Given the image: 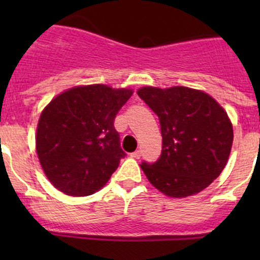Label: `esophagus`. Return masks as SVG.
<instances>
[{"label":"esophagus","instance_id":"esophagus-1","mask_svg":"<svg viewBox=\"0 0 260 260\" xmlns=\"http://www.w3.org/2000/svg\"><path fill=\"white\" fill-rule=\"evenodd\" d=\"M131 157H133V158H137V159L141 158V151H140V149L132 152V153H131Z\"/></svg>","mask_w":260,"mask_h":260}]
</instances>
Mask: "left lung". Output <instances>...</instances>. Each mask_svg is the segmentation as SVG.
Returning <instances> with one entry per match:
<instances>
[{"label":"left lung","instance_id":"1","mask_svg":"<svg viewBox=\"0 0 260 260\" xmlns=\"http://www.w3.org/2000/svg\"><path fill=\"white\" fill-rule=\"evenodd\" d=\"M137 94L161 125V156L153 164H141L149 182L171 198L208 187L221 174L232 149L226 112L206 93L186 86H145Z\"/></svg>","mask_w":260,"mask_h":260}]
</instances>
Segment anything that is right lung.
Listing matches in <instances>:
<instances>
[{"mask_svg":"<svg viewBox=\"0 0 260 260\" xmlns=\"http://www.w3.org/2000/svg\"><path fill=\"white\" fill-rule=\"evenodd\" d=\"M133 91L102 84L64 91L44 109L36 133V151L50 182L70 196L101 190L119 166L115 115Z\"/></svg>","mask_w":260,"mask_h":260,"instance_id":"add662e5","label":"right lung"}]
</instances>
